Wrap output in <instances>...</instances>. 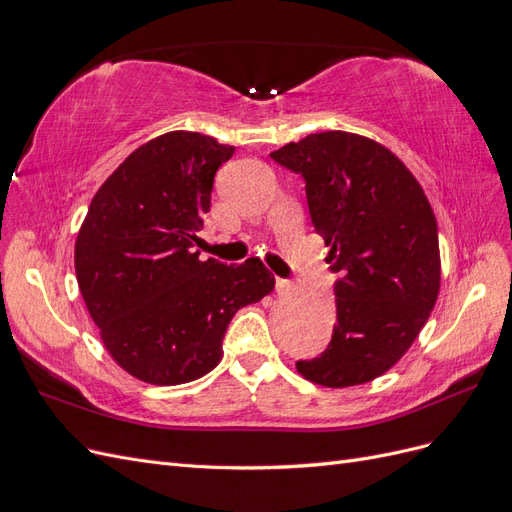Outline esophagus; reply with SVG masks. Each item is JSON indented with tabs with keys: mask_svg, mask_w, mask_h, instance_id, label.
Masks as SVG:
<instances>
[{
	"mask_svg": "<svg viewBox=\"0 0 512 512\" xmlns=\"http://www.w3.org/2000/svg\"><path fill=\"white\" fill-rule=\"evenodd\" d=\"M275 288H277V292H286V290L290 288V282H288V280H282V277H277V280H275Z\"/></svg>",
	"mask_w": 512,
	"mask_h": 512,
	"instance_id": "1",
	"label": "esophagus"
}]
</instances>
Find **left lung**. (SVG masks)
Instances as JSON below:
<instances>
[{
  "label": "left lung",
  "mask_w": 512,
  "mask_h": 512,
  "mask_svg": "<svg viewBox=\"0 0 512 512\" xmlns=\"http://www.w3.org/2000/svg\"><path fill=\"white\" fill-rule=\"evenodd\" d=\"M271 158L305 179L312 224L339 275L331 344L297 371L329 389L371 382L408 352L438 301L436 215L406 164L367 136L309 134Z\"/></svg>",
  "instance_id": "left-lung-1"
}]
</instances>
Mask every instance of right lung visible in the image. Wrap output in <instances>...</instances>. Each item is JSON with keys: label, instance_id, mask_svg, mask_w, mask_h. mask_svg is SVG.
Masks as SVG:
<instances>
[{"label": "right lung", "instance_id": "right-lung-1", "mask_svg": "<svg viewBox=\"0 0 512 512\" xmlns=\"http://www.w3.org/2000/svg\"><path fill=\"white\" fill-rule=\"evenodd\" d=\"M232 153L213 136L166 132L91 198L74 245L76 282L104 348L138 380L173 386L209 374L232 316L275 288L258 258L222 265L192 250L215 170Z\"/></svg>", "mask_w": 512, "mask_h": 512}]
</instances>
